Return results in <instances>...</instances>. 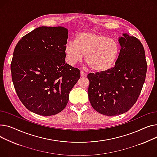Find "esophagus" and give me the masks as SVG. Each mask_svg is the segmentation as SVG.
<instances>
[{"instance_id": "esophagus-1", "label": "esophagus", "mask_w": 157, "mask_h": 157, "mask_svg": "<svg viewBox=\"0 0 157 157\" xmlns=\"http://www.w3.org/2000/svg\"><path fill=\"white\" fill-rule=\"evenodd\" d=\"M80 76H81V77H86V76H87V74H86V73L84 71H80Z\"/></svg>"}]
</instances>
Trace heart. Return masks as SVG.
Returning a JSON list of instances; mask_svg holds the SVG:
<instances>
[{"mask_svg":"<svg viewBox=\"0 0 157 157\" xmlns=\"http://www.w3.org/2000/svg\"><path fill=\"white\" fill-rule=\"evenodd\" d=\"M121 51L117 40L95 32H86L77 34L75 42H68L64 52L66 61L70 65L81 62L85 55V61L92 70L104 73L115 66Z\"/></svg>","mask_w":157,"mask_h":157,"instance_id":"heart-1","label":"heart"}]
</instances>
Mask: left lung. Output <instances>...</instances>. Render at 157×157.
<instances>
[{
    "label": "left lung",
    "mask_w": 157,
    "mask_h": 157,
    "mask_svg": "<svg viewBox=\"0 0 157 157\" xmlns=\"http://www.w3.org/2000/svg\"><path fill=\"white\" fill-rule=\"evenodd\" d=\"M121 51L114 67L89 73L88 96L93 108L106 116L121 115L136 103L145 81L147 63L143 46L135 36L118 38Z\"/></svg>",
    "instance_id": "left-lung-1"
}]
</instances>
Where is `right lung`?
I'll use <instances>...</instances> for the list:
<instances>
[{
  "label": "right lung",
  "instance_id": "add662e5",
  "mask_svg": "<svg viewBox=\"0 0 157 157\" xmlns=\"http://www.w3.org/2000/svg\"><path fill=\"white\" fill-rule=\"evenodd\" d=\"M68 29L40 26L16 45L11 64L17 95L30 112L51 116L66 107L80 70L65 63Z\"/></svg>",
  "mask_w": 157,
  "mask_h": 157
}]
</instances>
